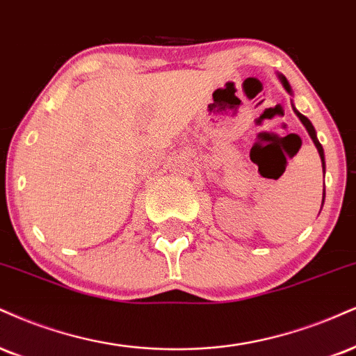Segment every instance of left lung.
I'll return each mask as SVG.
<instances>
[{
    "label": "left lung",
    "mask_w": 356,
    "mask_h": 356,
    "mask_svg": "<svg viewBox=\"0 0 356 356\" xmlns=\"http://www.w3.org/2000/svg\"><path fill=\"white\" fill-rule=\"evenodd\" d=\"M278 79L282 81V84H284V88L286 89V92H290V94H292V88H290L289 81H286V79H285L284 76H282V74H278ZM293 113L298 115V119H300L303 126H305V129H307V132H308V136H310V137H312V140H314V144H315L316 151H318V154H320V159H322V167H323V174H325V154H323V147H322V144H320V143H318V139H316V132H315V127L312 126V122L308 121V119L305 118V115L298 113V111L295 109V108H293ZM323 200H325V189H323Z\"/></svg>",
    "instance_id": "8db88e82"
}]
</instances>
